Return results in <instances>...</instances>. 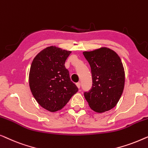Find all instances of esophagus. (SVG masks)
Listing matches in <instances>:
<instances>
[{
  "label": "esophagus",
  "instance_id": "esophagus-1",
  "mask_svg": "<svg viewBox=\"0 0 148 148\" xmlns=\"http://www.w3.org/2000/svg\"><path fill=\"white\" fill-rule=\"evenodd\" d=\"M76 86L78 88H80V82H77L76 83Z\"/></svg>",
  "mask_w": 148,
  "mask_h": 148
}]
</instances>
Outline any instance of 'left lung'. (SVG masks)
Listing matches in <instances>:
<instances>
[{
  "instance_id": "1",
  "label": "left lung",
  "mask_w": 148,
  "mask_h": 148,
  "mask_svg": "<svg viewBox=\"0 0 148 148\" xmlns=\"http://www.w3.org/2000/svg\"><path fill=\"white\" fill-rule=\"evenodd\" d=\"M92 73V85L84 97L89 107L97 113L114 108L119 101L125 85V71L117 53L107 47L84 51Z\"/></svg>"
}]
</instances>
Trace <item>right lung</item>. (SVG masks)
<instances>
[{
  "label": "right lung",
  "mask_w": 148,
  "mask_h": 148,
  "mask_svg": "<svg viewBox=\"0 0 148 148\" xmlns=\"http://www.w3.org/2000/svg\"><path fill=\"white\" fill-rule=\"evenodd\" d=\"M70 51L56 46L43 49L33 59L29 82L39 105L50 112L62 109L78 88L70 80L65 62Z\"/></svg>",
  "instance_id": "obj_1"
}]
</instances>
